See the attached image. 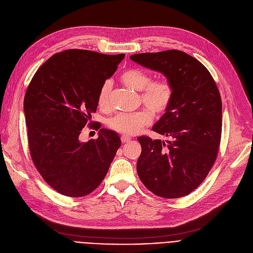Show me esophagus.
Returning a JSON list of instances; mask_svg holds the SVG:
<instances>
[{"label": "esophagus", "instance_id": "34e87169", "mask_svg": "<svg viewBox=\"0 0 253 253\" xmlns=\"http://www.w3.org/2000/svg\"><path fill=\"white\" fill-rule=\"evenodd\" d=\"M121 140H122L123 143H125V142H129V141L131 140V138L128 137V136H126V135H122V136H121Z\"/></svg>", "mask_w": 253, "mask_h": 253}]
</instances>
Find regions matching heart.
I'll return each mask as SVG.
<instances>
[{"label":"heart","instance_id":"obj_1","mask_svg":"<svg viewBox=\"0 0 253 253\" xmlns=\"http://www.w3.org/2000/svg\"><path fill=\"white\" fill-rule=\"evenodd\" d=\"M152 80L150 74L136 69H130L122 73L121 81L130 89L141 91L139 101L150 110L141 109L133 113L117 114L108 120L109 128L125 135H133L152 122L153 113L162 115L168 110L173 99V86L167 79L156 81ZM111 91L112 83L110 81L103 82L97 95V103L100 109L105 110L110 106Z\"/></svg>","mask_w":253,"mask_h":253}]
</instances>
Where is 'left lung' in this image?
Masks as SVG:
<instances>
[{
  "mask_svg": "<svg viewBox=\"0 0 253 253\" xmlns=\"http://www.w3.org/2000/svg\"><path fill=\"white\" fill-rule=\"evenodd\" d=\"M130 59L162 73L173 86V99L153 130L171 138L164 142L138 137L137 173L155 195L187 196L206 178L218 154L221 98L205 66L179 50L140 53Z\"/></svg>",
  "mask_w": 253,
  "mask_h": 253,
  "instance_id": "8db88e82",
  "label": "left lung"
}]
</instances>
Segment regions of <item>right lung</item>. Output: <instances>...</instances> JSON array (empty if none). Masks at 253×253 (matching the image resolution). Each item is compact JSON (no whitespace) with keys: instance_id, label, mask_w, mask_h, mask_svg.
Instances as JSON below:
<instances>
[{"instance_id":"right-lung-1","label":"right lung","mask_w":253,"mask_h":253,"mask_svg":"<svg viewBox=\"0 0 253 253\" xmlns=\"http://www.w3.org/2000/svg\"><path fill=\"white\" fill-rule=\"evenodd\" d=\"M124 57L81 49L58 52L36 72L26 90L23 108L33 162L61 195L83 197L94 191L121 145L116 132L103 128L96 140L82 143L78 136L86 125L94 124L90 120L98 91Z\"/></svg>"}]
</instances>
